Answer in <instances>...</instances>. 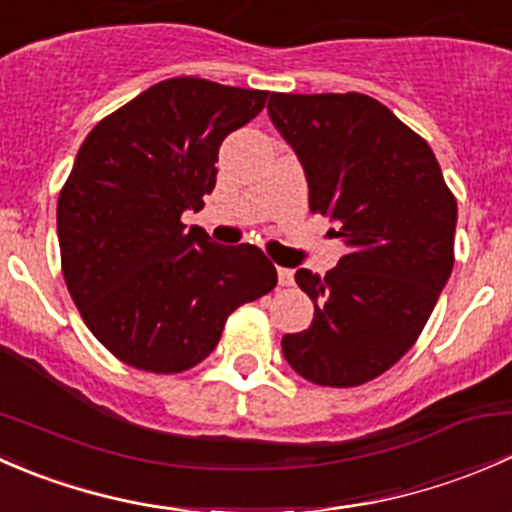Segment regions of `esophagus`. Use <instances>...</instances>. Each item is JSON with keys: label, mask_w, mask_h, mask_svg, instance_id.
Instances as JSON below:
<instances>
[{"label": "esophagus", "mask_w": 512, "mask_h": 512, "mask_svg": "<svg viewBox=\"0 0 512 512\" xmlns=\"http://www.w3.org/2000/svg\"><path fill=\"white\" fill-rule=\"evenodd\" d=\"M277 280H280L282 287H289L294 282V272L287 270V267H280V270H277Z\"/></svg>", "instance_id": "34e87169"}]
</instances>
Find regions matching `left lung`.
<instances>
[{
	"label": "left lung",
	"mask_w": 512,
	"mask_h": 512,
	"mask_svg": "<svg viewBox=\"0 0 512 512\" xmlns=\"http://www.w3.org/2000/svg\"><path fill=\"white\" fill-rule=\"evenodd\" d=\"M267 111L302 160L309 210L347 242L324 277L294 275L314 319L282 354L312 384L361 386L414 347L451 277L456 195L431 146L376 98L272 94Z\"/></svg>",
	"instance_id": "8db88e82"
}]
</instances>
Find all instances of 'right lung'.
Listing matches in <instances>:
<instances>
[{
	"label": "right lung",
	"mask_w": 512,
	"mask_h": 512,
	"mask_svg": "<svg viewBox=\"0 0 512 512\" xmlns=\"http://www.w3.org/2000/svg\"><path fill=\"white\" fill-rule=\"evenodd\" d=\"M270 91L165 79L108 113L81 143L59 193L61 272L91 334L123 364L193 369L227 317L277 285L255 245H215L185 227L215 188L218 151Z\"/></svg>",
	"instance_id": "add662e5"
}]
</instances>
